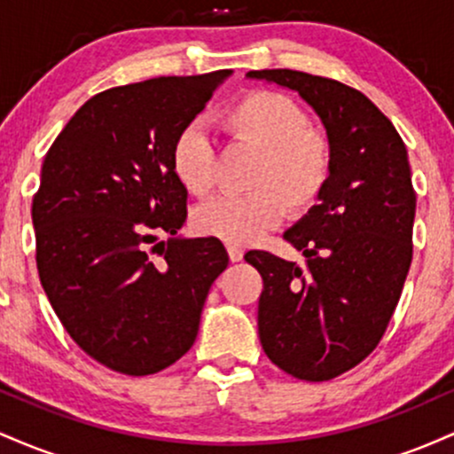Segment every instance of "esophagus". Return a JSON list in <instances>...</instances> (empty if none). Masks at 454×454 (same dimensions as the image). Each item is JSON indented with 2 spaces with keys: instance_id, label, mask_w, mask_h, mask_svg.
<instances>
[{
  "instance_id": "1",
  "label": "esophagus",
  "mask_w": 454,
  "mask_h": 454,
  "mask_svg": "<svg viewBox=\"0 0 454 454\" xmlns=\"http://www.w3.org/2000/svg\"><path fill=\"white\" fill-rule=\"evenodd\" d=\"M226 249H228V258H231L232 262L243 260V249L239 247V245H226Z\"/></svg>"
}]
</instances>
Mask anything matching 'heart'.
Listing matches in <instances>:
<instances>
[{"label": "heart", "mask_w": 454, "mask_h": 454, "mask_svg": "<svg viewBox=\"0 0 454 454\" xmlns=\"http://www.w3.org/2000/svg\"><path fill=\"white\" fill-rule=\"evenodd\" d=\"M222 128L234 143L260 151L249 176L252 194L220 196L194 211V228L231 245H249L284 220L316 205L331 176V147L309 129V117L293 98L252 91L228 106ZM170 168L192 196L209 194L215 179V147L198 126L176 134Z\"/></svg>", "instance_id": "1"}]
</instances>
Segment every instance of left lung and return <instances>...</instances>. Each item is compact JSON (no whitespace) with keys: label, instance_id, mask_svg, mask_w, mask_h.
Instances as JSON below:
<instances>
[{"label":"left lung","instance_id":"obj_1","mask_svg":"<svg viewBox=\"0 0 454 454\" xmlns=\"http://www.w3.org/2000/svg\"><path fill=\"white\" fill-rule=\"evenodd\" d=\"M247 78L299 93L331 147L317 205L284 232L307 267L258 249L245 254L264 284V354L290 376L325 382L373 352L399 303L416 213L408 151L376 104L343 82L296 70H252Z\"/></svg>","mask_w":454,"mask_h":454}]
</instances>
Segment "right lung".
Wrapping results in <instances>:
<instances>
[{
	"instance_id": "right-lung-1",
	"label": "right lung",
	"mask_w": 454,
	"mask_h": 454,
	"mask_svg": "<svg viewBox=\"0 0 454 454\" xmlns=\"http://www.w3.org/2000/svg\"><path fill=\"white\" fill-rule=\"evenodd\" d=\"M232 70L161 76L87 100L51 145L31 205L35 262L57 317L91 358L149 376L194 346L228 267L220 239H187L170 147ZM160 233L162 258L146 245ZM157 247V246H156Z\"/></svg>"
}]
</instances>
